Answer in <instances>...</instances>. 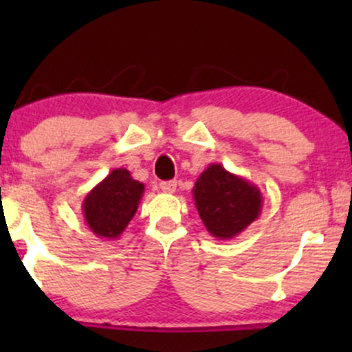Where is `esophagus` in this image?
<instances>
[{
	"instance_id": "obj_1",
	"label": "esophagus",
	"mask_w": 352,
	"mask_h": 352,
	"mask_svg": "<svg viewBox=\"0 0 352 352\" xmlns=\"http://www.w3.org/2000/svg\"><path fill=\"white\" fill-rule=\"evenodd\" d=\"M177 188V182L175 180H168V182H160V190L165 193H173Z\"/></svg>"
}]
</instances>
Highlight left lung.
I'll list each match as a JSON object with an SVG mask.
<instances>
[{"mask_svg": "<svg viewBox=\"0 0 352 352\" xmlns=\"http://www.w3.org/2000/svg\"><path fill=\"white\" fill-rule=\"evenodd\" d=\"M193 201L205 228L217 240H232L261 213L260 188L223 165L210 164L193 185Z\"/></svg>", "mask_w": 352, "mask_h": 352, "instance_id": "1", "label": "left lung"}]
</instances>
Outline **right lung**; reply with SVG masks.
<instances>
[{"label": "right lung", "instance_id": "right-lung-1", "mask_svg": "<svg viewBox=\"0 0 352 352\" xmlns=\"http://www.w3.org/2000/svg\"><path fill=\"white\" fill-rule=\"evenodd\" d=\"M144 184L132 179L127 168H116L99 182L82 201L87 227L96 236L117 240L135 215Z\"/></svg>", "mask_w": 352, "mask_h": 352}]
</instances>
